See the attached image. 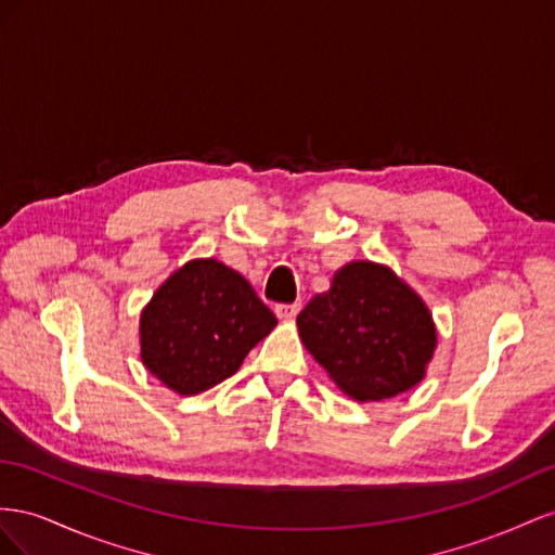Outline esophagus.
<instances>
[{"label":"esophagus","instance_id":"esophagus-1","mask_svg":"<svg viewBox=\"0 0 555 555\" xmlns=\"http://www.w3.org/2000/svg\"><path fill=\"white\" fill-rule=\"evenodd\" d=\"M274 311L279 319H295V315L299 313V305L297 302L295 305H276Z\"/></svg>","mask_w":555,"mask_h":555}]
</instances>
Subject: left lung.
<instances>
[{
  "label": "left lung",
  "instance_id": "obj_1",
  "mask_svg": "<svg viewBox=\"0 0 555 555\" xmlns=\"http://www.w3.org/2000/svg\"><path fill=\"white\" fill-rule=\"evenodd\" d=\"M299 337L351 398L384 400L416 386L437 335L423 299L388 267L351 262L297 315Z\"/></svg>",
  "mask_w": 555,
  "mask_h": 555
}]
</instances>
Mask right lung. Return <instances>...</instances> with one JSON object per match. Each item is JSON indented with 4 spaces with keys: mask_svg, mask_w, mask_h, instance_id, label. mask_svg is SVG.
Wrapping results in <instances>:
<instances>
[{
    "mask_svg": "<svg viewBox=\"0 0 555 555\" xmlns=\"http://www.w3.org/2000/svg\"><path fill=\"white\" fill-rule=\"evenodd\" d=\"M276 315L234 269L193 260L173 272L141 313V360L165 386L197 395L232 376Z\"/></svg>",
    "mask_w": 555,
    "mask_h": 555,
    "instance_id": "1",
    "label": "right lung"
}]
</instances>
